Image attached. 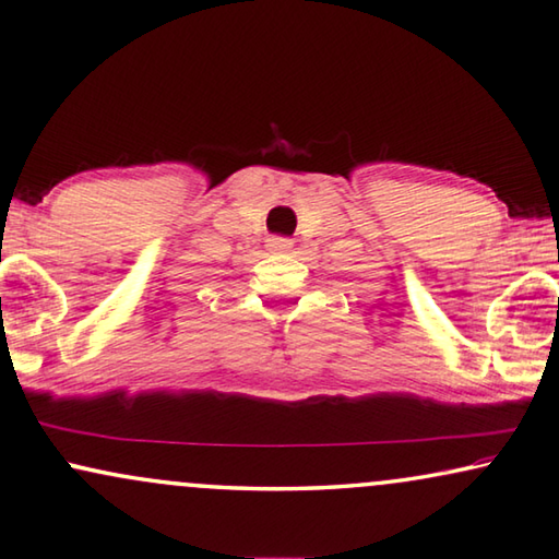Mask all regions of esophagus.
I'll return each mask as SVG.
<instances>
[{"label": "esophagus", "instance_id": "1", "mask_svg": "<svg viewBox=\"0 0 559 559\" xmlns=\"http://www.w3.org/2000/svg\"><path fill=\"white\" fill-rule=\"evenodd\" d=\"M265 248H269V251H290V248H294V241H290V238L271 236L269 241H265Z\"/></svg>", "mask_w": 559, "mask_h": 559}]
</instances>
